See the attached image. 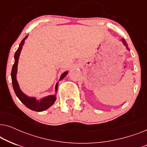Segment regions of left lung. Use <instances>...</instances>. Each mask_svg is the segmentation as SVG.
Masks as SVG:
<instances>
[{
	"instance_id": "left-lung-1",
	"label": "left lung",
	"mask_w": 147,
	"mask_h": 147,
	"mask_svg": "<svg viewBox=\"0 0 147 147\" xmlns=\"http://www.w3.org/2000/svg\"><path fill=\"white\" fill-rule=\"evenodd\" d=\"M120 41H121L122 42V43L124 44V46H126V49H127L128 50H129V49H128V44H127V43H126V42L125 39H124V38H122V39H121V40H120Z\"/></svg>"
}]
</instances>
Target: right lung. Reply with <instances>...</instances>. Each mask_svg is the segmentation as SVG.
Returning <instances> with one entry per match:
<instances>
[{
  "label": "right lung",
  "instance_id": "obj_1",
  "mask_svg": "<svg viewBox=\"0 0 147 147\" xmlns=\"http://www.w3.org/2000/svg\"><path fill=\"white\" fill-rule=\"evenodd\" d=\"M27 37V36L24 38L22 40L21 43H20L19 47L17 50V51L15 52V63L12 68V71H11V79H12V84H13V89L15 91L16 95L19 99L21 100L22 103L25 104L28 108L31 109L33 111L36 112H42L44 110H47L49 107L53 105L54 102L56 100V95H51L48 96L47 97H45L42 98L41 100H37L35 98H32L29 97V96H26L23 92L20 90L19 86L18 84L17 80V65H18V61H19V57L21 53L22 47L24 43H25V40L26 38ZM68 72L65 71L63 74H62V75L60 77L59 80H61L65 77ZM57 87H58V82L55 85V92L57 91Z\"/></svg>",
  "mask_w": 147,
  "mask_h": 147
}]
</instances>
